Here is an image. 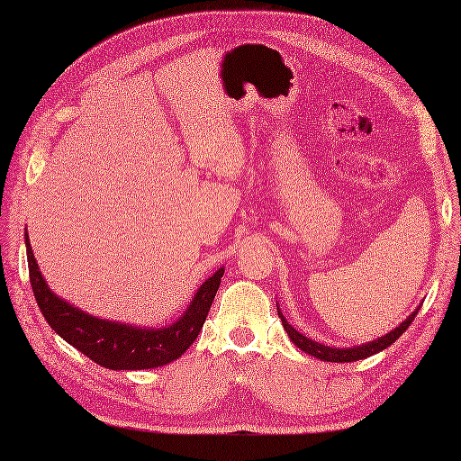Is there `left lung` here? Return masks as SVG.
I'll use <instances>...</instances> for the list:
<instances>
[{
  "mask_svg": "<svg viewBox=\"0 0 461 461\" xmlns=\"http://www.w3.org/2000/svg\"><path fill=\"white\" fill-rule=\"evenodd\" d=\"M277 312H279V317H281L283 329L287 330L289 339H291L293 342H295V347H297V348L305 350L307 355H311V357H317V358H321V360H327V362H355V360H360V358H366V357L376 355V352L388 348L390 345H393L394 340H398V339H400V335H402V332L410 327V322H412V321H414V317L418 315V309H416V311L412 312V315H410L406 321L400 322V325H398L394 330H390L388 335L380 337V339L372 340V342H366V345L352 347V348L327 347V345H321V342H317V340L303 337L299 330H295V329H293V327L289 325L287 319L283 317V312H281V311H277Z\"/></svg>",
  "mask_w": 461,
  "mask_h": 461,
  "instance_id": "8db88e82",
  "label": "left lung"
}]
</instances>
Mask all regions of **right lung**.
<instances>
[{"label": "right lung", "mask_w": 461, "mask_h": 461, "mask_svg": "<svg viewBox=\"0 0 461 461\" xmlns=\"http://www.w3.org/2000/svg\"><path fill=\"white\" fill-rule=\"evenodd\" d=\"M25 246L29 281H32L35 301L45 321L68 345L81 350L96 365L111 370L156 368L180 358L202 330L223 276L221 267L210 279H205L195 291L184 315L172 325L162 329H140L93 317L59 299L47 287L41 271L37 267L33 249L29 246V236H25Z\"/></svg>", "instance_id": "add662e5"}]
</instances>
